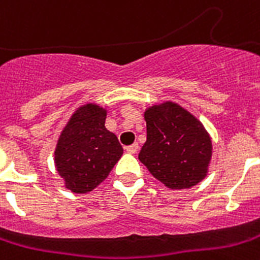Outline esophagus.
Wrapping results in <instances>:
<instances>
[{
  "mask_svg": "<svg viewBox=\"0 0 260 260\" xmlns=\"http://www.w3.org/2000/svg\"><path fill=\"white\" fill-rule=\"evenodd\" d=\"M125 150H126V152H129V154H135V152H138L139 144L138 143L131 144V146H128V147H126Z\"/></svg>",
  "mask_w": 260,
  "mask_h": 260,
  "instance_id": "esophagus-1",
  "label": "esophagus"
}]
</instances>
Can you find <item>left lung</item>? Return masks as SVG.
I'll list each match as a JSON object with an SVG mask.
<instances>
[{
	"label": "left lung",
	"mask_w": 260,
	"mask_h": 260,
	"mask_svg": "<svg viewBox=\"0 0 260 260\" xmlns=\"http://www.w3.org/2000/svg\"><path fill=\"white\" fill-rule=\"evenodd\" d=\"M147 140L139 159L170 189H185L207 176L213 144L205 125L187 109L166 101L144 112Z\"/></svg>",
	"instance_id": "8db88e82"
}]
</instances>
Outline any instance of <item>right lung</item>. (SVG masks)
Wrapping results in <instances>:
<instances>
[{
    "instance_id": "add662e5",
    "label": "right lung",
    "mask_w": 260,
    "mask_h": 260,
    "mask_svg": "<svg viewBox=\"0 0 260 260\" xmlns=\"http://www.w3.org/2000/svg\"><path fill=\"white\" fill-rule=\"evenodd\" d=\"M106 114V109L99 105H83L59 135L55 168L65 187L75 193H87L98 187L122 155L117 136L105 126Z\"/></svg>"
}]
</instances>
